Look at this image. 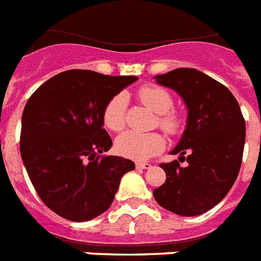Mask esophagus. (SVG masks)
Instances as JSON below:
<instances>
[{
    "mask_svg": "<svg viewBox=\"0 0 261 261\" xmlns=\"http://www.w3.org/2000/svg\"><path fill=\"white\" fill-rule=\"evenodd\" d=\"M135 166H137V169H139V170H146V169H150V167H151V165L143 164V162H138Z\"/></svg>",
    "mask_w": 261,
    "mask_h": 261,
    "instance_id": "obj_1",
    "label": "esophagus"
}]
</instances>
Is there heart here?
Returning a JSON list of instances; mask_svg holds the SVG:
<instances>
[{
    "label": "heart",
    "mask_w": 261,
    "mask_h": 261,
    "mask_svg": "<svg viewBox=\"0 0 261 261\" xmlns=\"http://www.w3.org/2000/svg\"><path fill=\"white\" fill-rule=\"evenodd\" d=\"M139 99L143 105L160 115L158 123L169 134H175L181 130L182 118L179 114L171 111L173 97L166 90L156 86H145L139 90ZM127 96L118 94L111 97L103 110V123L111 131L123 130L126 123ZM165 139L158 133H138L127 131L116 139V150L120 155L135 161H146L162 151Z\"/></svg>",
    "instance_id": "obj_1"
}]
</instances>
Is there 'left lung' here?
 I'll return each instance as SVG.
<instances>
[{"instance_id": "1", "label": "left lung", "mask_w": 261, "mask_h": 261, "mask_svg": "<svg viewBox=\"0 0 261 261\" xmlns=\"http://www.w3.org/2000/svg\"><path fill=\"white\" fill-rule=\"evenodd\" d=\"M175 91L188 109L186 126L170 154L186 160L162 164L166 181L154 189L158 204L179 216L211 211L228 194L240 171L245 120L228 88L194 68H178L154 77Z\"/></svg>"}]
</instances>
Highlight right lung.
Listing matches in <instances>:
<instances>
[{
    "instance_id": "1",
    "label": "right lung",
    "mask_w": 261,
    "mask_h": 261,
    "mask_svg": "<svg viewBox=\"0 0 261 261\" xmlns=\"http://www.w3.org/2000/svg\"><path fill=\"white\" fill-rule=\"evenodd\" d=\"M137 76L69 69L46 80L25 105L20 152L42 202L61 217L90 221L114 201L120 179L135 169L122 156H100L112 141L103 110Z\"/></svg>"
}]
</instances>
